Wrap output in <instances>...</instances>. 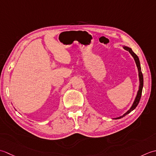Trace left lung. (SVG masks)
<instances>
[{
	"mask_svg": "<svg viewBox=\"0 0 156 156\" xmlns=\"http://www.w3.org/2000/svg\"><path fill=\"white\" fill-rule=\"evenodd\" d=\"M123 48L125 49L127 51H129V53L131 54V56L133 57V58H134L135 63H136V65L137 66V69H138V73H139V89H138V91H137V93H136V97L135 98V100L133 101V103L132 104L131 107L130 108V109L126 112L125 114H123L122 116H120L119 117H117V118H115L114 119H121L122 117H124L125 116H126V114H129L133 110L135 109V108L137 106V105L139 102V100L141 99V94H142V90H143V87H144V77H143V74H142V72H141V65H140V61H139V57L136 56V54L133 51L132 49L131 48H129V46H123Z\"/></svg>",
	"mask_w": 156,
	"mask_h": 156,
	"instance_id": "1",
	"label": "left lung"
}]
</instances>
